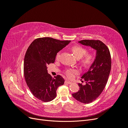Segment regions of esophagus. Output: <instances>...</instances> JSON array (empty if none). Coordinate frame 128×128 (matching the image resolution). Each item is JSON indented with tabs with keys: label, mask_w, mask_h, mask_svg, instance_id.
Instances as JSON below:
<instances>
[{
	"label": "esophagus",
	"mask_w": 128,
	"mask_h": 128,
	"mask_svg": "<svg viewBox=\"0 0 128 128\" xmlns=\"http://www.w3.org/2000/svg\"><path fill=\"white\" fill-rule=\"evenodd\" d=\"M65 83H67V84H70L72 83V82H70V81L68 80H65Z\"/></svg>",
	"instance_id": "esophagus-1"
}]
</instances>
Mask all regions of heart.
<instances>
[{"instance_id":"1","label":"heart","mask_w":128,"mask_h":128,"mask_svg":"<svg viewBox=\"0 0 128 128\" xmlns=\"http://www.w3.org/2000/svg\"><path fill=\"white\" fill-rule=\"evenodd\" d=\"M72 51L74 56L78 59H80L84 55V56L83 58L82 62L85 65H88L91 64L93 62V60H94V56H93V55L91 54H86L87 52V50L80 45H75L72 46ZM60 54V52H58L57 53L56 56V58L59 57ZM78 73V70H76V69H69L66 72V75L69 78H72L74 74H77Z\"/></svg>"}]
</instances>
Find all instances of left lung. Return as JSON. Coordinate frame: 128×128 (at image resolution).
<instances>
[{
    "mask_svg": "<svg viewBox=\"0 0 128 128\" xmlns=\"http://www.w3.org/2000/svg\"><path fill=\"white\" fill-rule=\"evenodd\" d=\"M78 42L90 46L96 51L94 62L81 77L86 84L78 83L80 90L72 94L77 101L88 104L98 97L106 86L111 69V56L109 49L102 41L85 40Z\"/></svg>",
    "mask_w": 128,
    "mask_h": 128,
    "instance_id": "left-lung-1",
    "label": "left lung"
}]
</instances>
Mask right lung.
<instances>
[{"instance_id": "add662e5", "label": "right lung", "mask_w": 128, "mask_h": 128, "mask_svg": "<svg viewBox=\"0 0 128 128\" xmlns=\"http://www.w3.org/2000/svg\"><path fill=\"white\" fill-rule=\"evenodd\" d=\"M70 40H60L50 37L34 40L28 47L24 59V76L30 91L36 98L44 102L54 99L58 88L64 80L60 75L54 78L48 74L47 66L53 64L58 52Z\"/></svg>"}]
</instances>
